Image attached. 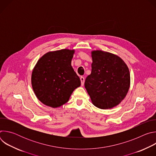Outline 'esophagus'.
<instances>
[{
    "mask_svg": "<svg viewBox=\"0 0 156 156\" xmlns=\"http://www.w3.org/2000/svg\"><path fill=\"white\" fill-rule=\"evenodd\" d=\"M80 80H81V86H83L84 85V78L81 76L80 78Z\"/></svg>",
    "mask_w": 156,
    "mask_h": 156,
    "instance_id": "34e87169",
    "label": "esophagus"
}]
</instances>
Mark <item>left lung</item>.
Returning a JSON list of instances; mask_svg holds the SVG:
<instances>
[{
  "mask_svg": "<svg viewBox=\"0 0 156 156\" xmlns=\"http://www.w3.org/2000/svg\"><path fill=\"white\" fill-rule=\"evenodd\" d=\"M91 54V73L86 78L85 88L96 107L113 108L122 101L128 91L129 69L116 55L102 51H94Z\"/></svg>",
  "mask_w": 156,
  "mask_h": 156,
  "instance_id": "1",
  "label": "left lung"
}]
</instances>
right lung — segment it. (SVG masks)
<instances>
[{
	"mask_svg": "<svg viewBox=\"0 0 156 156\" xmlns=\"http://www.w3.org/2000/svg\"><path fill=\"white\" fill-rule=\"evenodd\" d=\"M74 50L49 52L37 61L32 72L31 84L37 99L56 108L67 102L81 81L71 65Z\"/></svg>",
	"mask_w": 156,
	"mask_h": 156,
	"instance_id": "right-lung-1",
	"label": "right lung"
}]
</instances>
